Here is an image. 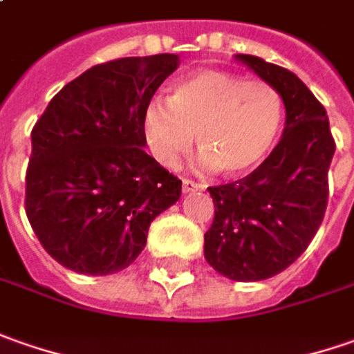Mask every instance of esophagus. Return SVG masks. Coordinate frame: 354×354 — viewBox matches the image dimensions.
Here are the masks:
<instances>
[{
	"label": "esophagus",
	"mask_w": 354,
	"mask_h": 354,
	"mask_svg": "<svg viewBox=\"0 0 354 354\" xmlns=\"http://www.w3.org/2000/svg\"><path fill=\"white\" fill-rule=\"evenodd\" d=\"M200 189H203V186L198 184V182L188 180V178H184V180H182V192H184V194H189V192H200Z\"/></svg>",
	"instance_id": "obj_1"
}]
</instances>
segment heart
<instances>
[{"label":"heart","mask_w":354,"mask_h":354,"mask_svg":"<svg viewBox=\"0 0 354 354\" xmlns=\"http://www.w3.org/2000/svg\"><path fill=\"white\" fill-rule=\"evenodd\" d=\"M284 121V102L264 80L200 70L176 82L168 97H153L142 115L153 156L174 166L196 140L198 165L231 176L249 172L272 151Z\"/></svg>","instance_id":"obj_1"}]
</instances>
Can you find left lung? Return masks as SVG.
<instances>
[{"label": "left lung", "instance_id": "1", "mask_svg": "<svg viewBox=\"0 0 354 354\" xmlns=\"http://www.w3.org/2000/svg\"><path fill=\"white\" fill-rule=\"evenodd\" d=\"M235 58L278 90L286 127L249 176L207 188L215 217L203 235V254L229 280L257 282L286 270L315 237L329 198L335 140L323 105L294 72L259 56Z\"/></svg>", "mask_w": 354, "mask_h": 354}]
</instances>
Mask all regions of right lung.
Listing matches in <instances>:
<instances>
[{"label":"right lung","instance_id":"1","mask_svg":"<svg viewBox=\"0 0 354 354\" xmlns=\"http://www.w3.org/2000/svg\"><path fill=\"white\" fill-rule=\"evenodd\" d=\"M178 55L129 56L66 84L32 127L25 212L44 250L74 272L127 268L182 182L145 153V107Z\"/></svg>","mask_w":354,"mask_h":354}]
</instances>
